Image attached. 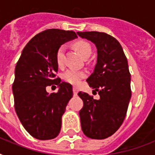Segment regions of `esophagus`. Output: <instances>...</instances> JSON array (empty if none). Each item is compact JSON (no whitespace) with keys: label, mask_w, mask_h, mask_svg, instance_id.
Listing matches in <instances>:
<instances>
[{"label":"esophagus","mask_w":155,"mask_h":155,"mask_svg":"<svg viewBox=\"0 0 155 155\" xmlns=\"http://www.w3.org/2000/svg\"><path fill=\"white\" fill-rule=\"evenodd\" d=\"M73 94L74 96H77L78 94V88L75 87H73Z\"/></svg>","instance_id":"obj_1"}]
</instances>
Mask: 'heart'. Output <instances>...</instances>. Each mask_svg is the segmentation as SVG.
I'll return each mask as SVG.
<instances>
[{
  "mask_svg": "<svg viewBox=\"0 0 155 155\" xmlns=\"http://www.w3.org/2000/svg\"><path fill=\"white\" fill-rule=\"evenodd\" d=\"M74 47L75 49L82 56L83 58H85L87 56H90L92 54V47L90 46L88 42L80 40L74 43ZM64 51H65V47L64 46H60L57 50L56 52V62L58 67H62L63 64V58H64ZM86 75L84 72L83 71H79L71 70L67 71L64 73L63 78L64 80L68 83L73 84H77L80 82V80L84 78Z\"/></svg>",
  "mask_w": 155,
  "mask_h": 155,
  "instance_id": "1",
  "label": "heart"
}]
</instances>
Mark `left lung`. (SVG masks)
I'll use <instances>...</instances> for the list:
<instances>
[{
  "mask_svg": "<svg viewBox=\"0 0 155 155\" xmlns=\"http://www.w3.org/2000/svg\"><path fill=\"white\" fill-rule=\"evenodd\" d=\"M82 38L94 43L97 60L87 82L99 100L80 92L84 106L80 111L84 134L92 139H104L120 128L131 98L127 58L117 40L103 32H77Z\"/></svg>",
  "mask_w": 155,
  "mask_h": 155,
  "instance_id": "left-lung-1",
  "label": "left lung"
}]
</instances>
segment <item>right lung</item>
<instances>
[{
    "label": "right lung",
    "mask_w": 155,
    "mask_h": 155,
    "mask_svg": "<svg viewBox=\"0 0 155 155\" xmlns=\"http://www.w3.org/2000/svg\"><path fill=\"white\" fill-rule=\"evenodd\" d=\"M76 38L74 31L44 30L28 42L17 63L12 87L16 113L25 130L37 139H53L60 132L62 116L73 92L70 84L55 78L56 52ZM51 84L58 85V93L46 92V86Z\"/></svg>",
    "instance_id": "add662e5"
}]
</instances>
